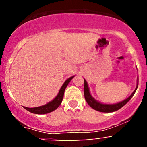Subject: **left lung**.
<instances>
[{"mask_svg": "<svg viewBox=\"0 0 147 147\" xmlns=\"http://www.w3.org/2000/svg\"><path fill=\"white\" fill-rule=\"evenodd\" d=\"M138 86V84L137 87L135 89V90L133 91V93L131 94V95L130 96L129 98H127L125 100L122 101V102L117 103V104H101L96 101L95 99H94L93 97L90 95V91H89L88 86V84L86 81L84 79V97H85V99L86 101L89 106L91 108H92L93 109H95L96 111H98L99 112H103V113H111L116 111L119 109H120L121 108L123 107L125 104L127 103L132 98V97L134 95L135 92H136V90H137Z\"/></svg>", "mask_w": 147, "mask_h": 147, "instance_id": "8db88e82", "label": "left lung"}]
</instances>
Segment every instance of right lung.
Returning a JSON list of instances; mask_svg holds the SVG:
<instances>
[{
  "label": "right lung",
  "mask_w": 147,
  "mask_h": 147,
  "mask_svg": "<svg viewBox=\"0 0 147 147\" xmlns=\"http://www.w3.org/2000/svg\"><path fill=\"white\" fill-rule=\"evenodd\" d=\"M73 77H70V78L67 79V80L64 82L63 86H62L61 88L58 95H57V97L50 102L48 103V104H45L44 106H38V107H35V108L24 107L25 109H26L27 111H30V112L32 113H35V114H46V113H48L52 112V111L56 110L57 108L59 106L60 104H61V102L63 98L64 91H65V88H66L68 83L71 81V79L73 78Z\"/></svg>",
  "instance_id": "1"
}]
</instances>
